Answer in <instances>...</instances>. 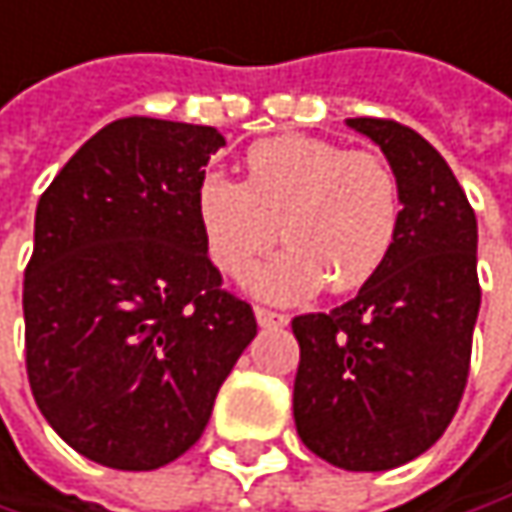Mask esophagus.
Returning a JSON list of instances; mask_svg holds the SVG:
<instances>
[{"label":"esophagus","mask_w":512,"mask_h":512,"mask_svg":"<svg viewBox=\"0 0 512 512\" xmlns=\"http://www.w3.org/2000/svg\"><path fill=\"white\" fill-rule=\"evenodd\" d=\"M255 319L260 328H281L290 322L287 313H278V310H269V307H255Z\"/></svg>","instance_id":"1"}]
</instances>
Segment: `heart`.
I'll use <instances>...</instances> for the list:
<instances>
[{
  "instance_id": "1",
  "label": "heart",
  "mask_w": 512,
  "mask_h": 512,
  "mask_svg": "<svg viewBox=\"0 0 512 512\" xmlns=\"http://www.w3.org/2000/svg\"><path fill=\"white\" fill-rule=\"evenodd\" d=\"M196 219L210 260L243 278L272 243L287 249L252 275V290L296 302L325 281L363 287L390 257L401 193L393 166L372 152L304 134H281L246 152L243 184L208 172L196 190Z\"/></svg>"
}]
</instances>
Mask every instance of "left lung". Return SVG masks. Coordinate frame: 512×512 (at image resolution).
<instances>
[{
	"instance_id": "1",
	"label": "left lung",
	"mask_w": 512,
	"mask_h": 512,
	"mask_svg": "<svg viewBox=\"0 0 512 512\" xmlns=\"http://www.w3.org/2000/svg\"><path fill=\"white\" fill-rule=\"evenodd\" d=\"M346 125L381 146L401 193L398 237L351 302L293 319V416L331 466L387 472L425 454L466 390L481 310L478 219L440 152L395 119Z\"/></svg>"
}]
</instances>
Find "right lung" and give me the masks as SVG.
I'll return each instance as SVG.
<instances>
[{
  "mask_svg": "<svg viewBox=\"0 0 512 512\" xmlns=\"http://www.w3.org/2000/svg\"><path fill=\"white\" fill-rule=\"evenodd\" d=\"M219 146L210 125L117 119L37 202L28 384L55 434L108 469H161L196 445L255 340V313L222 290L196 219Z\"/></svg>",
  "mask_w": 512,
  "mask_h": 512,
  "instance_id": "1",
  "label": "right lung"
}]
</instances>
